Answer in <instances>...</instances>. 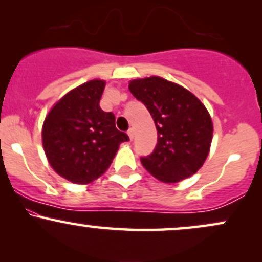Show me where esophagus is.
<instances>
[{
    "label": "esophagus",
    "instance_id": "34e87169",
    "mask_svg": "<svg viewBox=\"0 0 262 262\" xmlns=\"http://www.w3.org/2000/svg\"><path fill=\"white\" fill-rule=\"evenodd\" d=\"M128 135H129V138H130V140H133L134 139V129H129L128 130Z\"/></svg>",
    "mask_w": 262,
    "mask_h": 262
}]
</instances>
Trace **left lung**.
I'll return each mask as SVG.
<instances>
[{"label":"left lung","instance_id":"left-lung-1","mask_svg":"<svg viewBox=\"0 0 262 262\" xmlns=\"http://www.w3.org/2000/svg\"><path fill=\"white\" fill-rule=\"evenodd\" d=\"M132 95L144 103L154 119L158 144L140 158L141 164L162 182H179L196 173L212 143L213 124L208 111L182 86L158 76L133 80Z\"/></svg>","mask_w":262,"mask_h":262}]
</instances>
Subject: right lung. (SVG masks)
Listing matches in <instances>:
<instances>
[{
    "label": "right lung",
    "instance_id": "right-lung-1",
    "mask_svg": "<svg viewBox=\"0 0 262 262\" xmlns=\"http://www.w3.org/2000/svg\"><path fill=\"white\" fill-rule=\"evenodd\" d=\"M104 86V81L92 80L76 87L44 121L41 137L48 161L74 183H90L103 175L119 144L129 140L116 128L114 114L101 110Z\"/></svg>",
    "mask_w": 262,
    "mask_h": 262
}]
</instances>
